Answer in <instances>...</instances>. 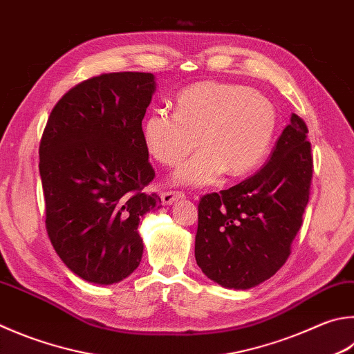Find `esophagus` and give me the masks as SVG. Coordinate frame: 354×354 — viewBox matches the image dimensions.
Here are the masks:
<instances>
[{
  "label": "esophagus",
  "mask_w": 354,
  "mask_h": 354,
  "mask_svg": "<svg viewBox=\"0 0 354 354\" xmlns=\"http://www.w3.org/2000/svg\"><path fill=\"white\" fill-rule=\"evenodd\" d=\"M185 195L183 194V192H178V190H165L160 194V201H162V204H171L175 203L176 199H181L184 198Z\"/></svg>",
  "instance_id": "esophagus-1"
}]
</instances>
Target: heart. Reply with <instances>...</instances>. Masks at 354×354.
<instances>
[{
	"mask_svg": "<svg viewBox=\"0 0 354 354\" xmlns=\"http://www.w3.org/2000/svg\"><path fill=\"white\" fill-rule=\"evenodd\" d=\"M277 130L272 102L252 88L223 82H201L183 89L175 113L155 110L142 124L149 155L173 167L181 164L173 181L181 185H207L224 171L232 176L249 173L266 158Z\"/></svg>",
	"mask_w": 354,
	"mask_h": 354,
	"instance_id": "heart-1",
	"label": "heart"
}]
</instances>
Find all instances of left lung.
I'll list each match as a JSON object with an SVG mask.
<instances>
[{
  "label": "left lung",
  "instance_id": "obj_1",
  "mask_svg": "<svg viewBox=\"0 0 354 354\" xmlns=\"http://www.w3.org/2000/svg\"><path fill=\"white\" fill-rule=\"evenodd\" d=\"M306 134L304 119L292 114L260 171L199 199L195 259L215 283L249 289L286 263L310 199L313 156Z\"/></svg>",
  "mask_w": 354,
  "mask_h": 354
}]
</instances>
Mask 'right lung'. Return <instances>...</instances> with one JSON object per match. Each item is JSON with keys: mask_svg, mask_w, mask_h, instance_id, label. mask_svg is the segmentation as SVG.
<instances>
[{"mask_svg": "<svg viewBox=\"0 0 354 354\" xmlns=\"http://www.w3.org/2000/svg\"><path fill=\"white\" fill-rule=\"evenodd\" d=\"M150 73H110L77 83L50 111L40 140L46 230L62 261L83 280L118 283L139 266L140 216L159 207L142 119Z\"/></svg>", "mask_w": 354, "mask_h": 354, "instance_id": "right-lung-1", "label": "right lung"}]
</instances>
